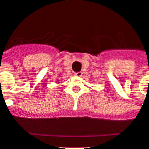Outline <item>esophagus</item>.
<instances>
[{"label": "esophagus", "mask_w": 149, "mask_h": 149, "mask_svg": "<svg viewBox=\"0 0 149 149\" xmlns=\"http://www.w3.org/2000/svg\"><path fill=\"white\" fill-rule=\"evenodd\" d=\"M82 72H78V73H75V76H78V77H81V76H82Z\"/></svg>", "instance_id": "34e87169"}]
</instances>
